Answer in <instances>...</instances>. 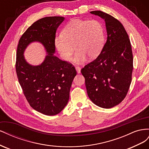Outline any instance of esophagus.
Returning <instances> with one entry per match:
<instances>
[{"label": "esophagus", "instance_id": "esophagus-1", "mask_svg": "<svg viewBox=\"0 0 149 149\" xmlns=\"http://www.w3.org/2000/svg\"><path fill=\"white\" fill-rule=\"evenodd\" d=\"M75 69L76 70V71H77L78 73H81V68L78 66H75Z\"/></svg>", "mask_w": 149, "mask_h": 149}]
</instances>
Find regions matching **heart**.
Instances as JSON below:
<instances>
[{"label": "heart", "instance_id": "b5f03b06", "mask_svg": "<svg viewBox=\"0 0 149 149\" xmlns=\"http://www.w3.org/2000/svg\"><path fill=\"white\" fill-rule=\"evenodd\" d=\"M104 43V27L97 20H71L62 30L61 35L55 39V47L63 60H69L76 49L73 58L76 63H83L86 56L89 59L98 56Z\"/></svg>", "mask_w": 149, "mask_h": 149}]
</instances>
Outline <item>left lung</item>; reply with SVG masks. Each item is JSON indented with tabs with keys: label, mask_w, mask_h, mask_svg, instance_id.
Returning a JSON list of instances; mask_svg holds the SVG:
<instances>
[{
	"label": "left lung",
	"mask_w": 149,
	"mask_h": 149,
	"mask_svg": "<svg viewBox=\"0 0 149 149\" xmlns=\"http://www.w3.org/2000/svg\"><path fill=\"white\" fill-rule=\"evenodd\" d=\"M92 14L104 20L107 41L96 60L81 70L88 95L99 107L109 109L123 101L129 89L133 55L129 36L120 22L100 10Z\"/></svg>",
	"instance_id": "obj_1"
}]
</instances>
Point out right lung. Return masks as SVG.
Returning <instances> with one entry per match:
<instances>
[{"label": "right lung", "mask_w": 149, "mask_h": 149, "mask_svg": "<svg viewBox=\"0 0 149 149\" xmlns=\"http://www.w3.org/2000/svg\"><path fill=\"white\" fill-rule=\"evenodd\" d=\"M65 20L63 17H47L36 21L22 35L16 55V73L30 106L47 116L56 115L64 109L70 97L75 68L54 55L56 31ZM42 43L47 55L37 66L29 64L23 55L29 44Z\"/></svg>", "instance_id": "obj_1"}]
</instances>
